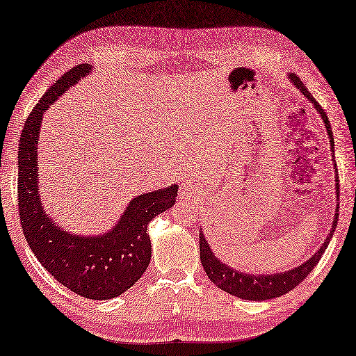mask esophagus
Listing matches in <instances>:
<instances>
[{"label":"esophagus","mask_w":356,"mask_h":356,"mask_svg":"<svg viewBox=\"0 0 356 356\" xmlns=\"http://www.w3.org/2000/svg\"><path fill=\"white\" fill-rule=\"evenodd\" d=\"M196 196H197V187L190 179L183 181L179 187V197L181 199H193Z\"/></svg>","instance_id":"esophagus-1"}]
</instances>
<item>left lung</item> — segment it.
I'll list each match as a JSON object with an SVG mask.
<instances>
[{
  "instance_id": "obj_1",
  "label": "left lung",
  "mask_w": 356,
  "mask_h": 356,
  "mask_svg": "<svg viewBox=\"0 0 356 356\" xmlns=\"http://www.w3.org/2000/svg\"><path fill=\"white\" fill-rule=\"evenodd\" d=\"M289 78L291 80V83L296 86V88L303 95H305V97L311 102L314 104V107L318 111V115L322 116V120L325 122L326 131L329 136V142H331L332 152H334L332 128H331V124H329L326 113L323 111L322 107H320V104L313 97H311V93L308 92L305 86H303L300 78L296 74H290ZM334 166H337V164H334ZM335 178H337L335 179L337 197H340V195H338L340 181H338V170L337 169H335ZM337 222H338V207H337V211H335L334 220H332L331 232L327 234V237L325 240V243L322 245V248H320L317 252L308 259V261H305L303 264L294 267V268H291V270H287V272L275 273V275H254V273L238 272V270H236V268L223 264L220 259L214 257V254L211 252V248L208 246V241L202 234V231L199 232V252H201V263H202L204 270H205L208 278H210V281L214 285H218L220 290L232 294V296H237L240 299H246V300H267V299L280 298V296H282V294L293 290L294 287H298V285L303 280H305L311 272H313V268L316 267L318 259L322 258L323 252L326 250V248L329 245V240H331L334 236V231L337 228Z\"/></svg>"
}]
</instances>
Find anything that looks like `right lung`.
I'll return each mask as SVG.
<instances>
[{"label":"right lung","mask_w":356,"mask_h":356,"mask_svg":"<svg viewBox=\"0 0 356 356\" xmlns=\"http://www.w3.org/2000/svg\"><path fill=\"white\" fill-rule=\"evenodd\" d=\"M90 71V65H76L67 71L25 119L18 151V204L24 236L39 263L75 294L104 300L118 298L142 278L151 261L148 225L175 204L178 187L172 184L134 197L115 228L102 236H74L48 218L38 186L42 115Z\"/></svg>","instance_id":"add662e5"}]
</instances>
